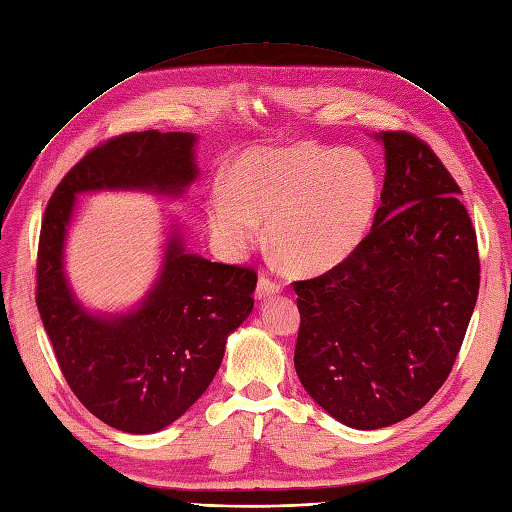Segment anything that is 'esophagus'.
I'll return each instance as SVG.
<instances>
[{"instance_id": "1", "label": "esophagus", "mask_w": 512, "mask_h": 512, "mask_svg": "<svg viewBox=\"0 0 512 512\" xmlns=\"http://www.w3.org/2000/svg\"><path fill=\"white\" fill-rule=\"evenodd\" d=\"M280 293V284L269 280L267 275H260L258 278V284H256V297L258 299H267V297H273Z\"/></svg>"}]
</instances>
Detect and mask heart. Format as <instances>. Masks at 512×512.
<instances>
[{
  "mask_svg": "<svg viewBox=\"0 0 512 512\" xmlns=\"http://www.w3.org/2000/svg\"><path fill=\"white\" fill-rule=\"evenodd\" d=\"M379 176L357 150L312 144L254 148L234 161L226 187L209 198L213 237L232 256L267 239L299 273L329 271L347 260L375 222Z\"/></svg>",
  "mask_w": 512,
  "mask_h": 512,
  "instance_id": "obj_1",
  "label": "heart"
}]
</instances>
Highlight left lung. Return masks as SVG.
Returning <instances> with one entry per match:
<instances>
[{"mask_svg": "<svg viewBox=\"0 0 512 512\" xmlns=\"http://www.w3.org/2000/svg\"><path fill=\"white\" fill-rule=\"evenodd\" d=\"M385 148L381 204L362 245L295 282V370L331 418L375 431L413 416L448 379L478 299L476 230L444 163L405 131Z\"/></svg>", "mask_w": 512, "mask_h": 512, "instance_id": "8db88e82", "label": "left lung"}]
</instances>
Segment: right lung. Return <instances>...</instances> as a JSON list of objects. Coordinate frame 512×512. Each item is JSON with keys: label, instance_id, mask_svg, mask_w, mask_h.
Masks as SVG:
<instances>
[{"label": "right lung", "instance_id": "right-lung-1", "mask_svg": "<svg viewBox=\"0 0 512 512\" xmlns=\"http://www.w3.org/2000/svg\"><path fill=\"white\" fill-rule=\"evenodd\" d=\"M193 133H124L81 159L55 187L40 228L36 306L66 383L90 413L148 435L178 420L209 388L226 340L254 308L256 271L187 250L170 226L155 284L127 312H92L64 271L79 193L144 191L181 198L198 178Z\"/></svg>", "mask_w": 512, "mask_h": 512}]
</instances>
